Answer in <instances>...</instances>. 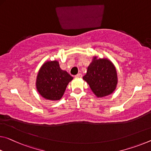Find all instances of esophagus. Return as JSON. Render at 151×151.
Wrapping results in <instances>:
<instances>
[{
    "label": "esophagus",
    "instance_id": "esophagus-1",
    "mask_svg": "<svg viewBox=\"0 0 151 151\" xmlns=\"http://www.w3.org/2000/svg\"><path fill=\"white\" fill-rule=\"evenodd\" d=\"M75 76L76 78H82L83 76H82V74H81V73H78L76 75H75Z\"/></svg>",
    "mask_w": 151,
    "mask_h": 151
}]
</instances>
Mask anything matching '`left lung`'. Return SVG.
Instances as JSON below:
<instances>
[{
    "label": "left lung",
    "instance_id": "left-lung-1",
    "mask_svg": "<svg viewBox=\"0 0 151 151\" xmlns=\"http://www.w3.org/2000/svg\"><path fill=\"white\" fill-rule=\"evenodd\" d=\"M91 89L98 97L107 96L113 93L118 83L116 68L107 59L95 57L88 66L87 74L83 76Z\"/></svg>",
    "mask_w": 151,
    "mask_h": 151
}]
</instances>
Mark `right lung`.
<instances>
[{
    "label": "right lung",
    "instance_id": "add662e5",
    "mask_svg": "<svg viewBox=\"0 0 151 151\" xmlns=\"http://www.w3.org/2000/svg\"><path fill=\"white\" fill-rule=\"evenodd\" d=\"M73 78L67 72L60 68L58 61L46 62L38 73L36 87L45 99L59 100Z\"/></svg>",
    "mask_w": 151,
    "mask_h": 151
}]
</instances>
